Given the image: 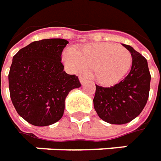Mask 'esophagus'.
Returning <instances> with one entry per match:
<instances>
[{"instance_id":"obj_1","label":"esophagus","mask_w":161,"mask_h":161,"mask_svg":"<svg viewBox=\"0 0 161 161\" xmlns=\"http://www.w3.org/2000/svg\"><path fill=\"white\" fill-rule=\"evenodd\" d=\"M79 80H80V83H82V84H84V83L88 81L87 80V78H83V77H80V78H79Z\"/></svg>"}]
</instances>
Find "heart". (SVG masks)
<instances>
[{"label": "heart", "instance_id": "obj_1", "mask_svg": "<svg viewBox=\"0 0 161 161\" xmlns=\"http://www.w3.org/2000/svg\"><path fill=\"white\" fill-rule=\"evenodd\" d=\"M65 65L76 73L90 71L95 82L104 86L120 83L127 76L132 63L127 48L110 43L98 42L67 50L63 55Z\"/></svg>", "mask_w": 161, "mask_h": 161}]
</instances>
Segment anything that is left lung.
<instances>
[{"instance_id":"8db88e82","label":"left lung","mask_w":161,"mask_h":161,"mask_svg":"<svg viewBox=\"0 0 161 161\" xmlns=\"http://www.w3.org/2000/svg\"><path fill=\"white\" fill-rule=\"evenodd\" d=\"M122 45L132 54L131 71L116 85L109 88L95 85L93 100L98 116L110 124H125L136 118L145 106L150 88L147 60L132 46Z\"/></svg>"}]
</instances>
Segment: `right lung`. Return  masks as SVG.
Listing matches in <instances>:
<instances>
[{
	"label": "right lung",
	"mask_w": 161,
	"mask_h": 161,
	"mask_svg": "<svg viewBox=\"0 0 161 161\" xmlns=\"http://www.w3.org/2000/svg\"><path fill=\"white\" fill-rule=\"evenodd\" d=\"M68 41L46 39L21 49L8 74L10 97L17 112L30 124L49 126L62 117L65 99L81 83L63 71L61 52Z\"/></svg>",
	"instance_id": "1"
}]
</instances>
